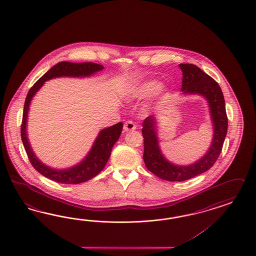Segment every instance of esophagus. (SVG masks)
Segmentation results:
<instances>
[{"mask_svg":"<svg viewBox=\"0 0 256 256\" xmlns=\"http://www.w3.org/2000/svg\"><path fill=\"white\" fill-rule=\"evenodd\" d=\"M136 130V124H134L132 121L128 120L124 122V132H130V130Z\"/></svg>","mask_w":256,"mask_h":256,"instance_id":"esophagus-1","label":"esophagus"}]
</instances>
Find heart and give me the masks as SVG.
Returning a JSON list of instances; mask_svg holds the SVG:
<instances>
[{
	"label": "heart",
	"mask_w": 256,
	"mask_h": 256,
	"mask_svg": "<svg viewBox=\"0 0 256 256\" xmlns=\"http://www.w3.org/2000/svg\"><path fill=\"white\" fill-rule=\"evenodd\" d=\"M161 90V83L158 80H147L138 86L132 88L128 92V96L132 98L142 100L156 95Z\"/></svg>",
	"instance_id": "obj_1"
}]
</instances>
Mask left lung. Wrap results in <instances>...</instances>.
Returning a JSON list of instances; mask_svg holds the SVG:
<instances>
[{"mask_svg":"<svg viewBox=\"0 0 256 256\" xmlns=\"http://www.w3.org/2000/svg\"><path fill=\"white\" fill-rule=\"evenodd\" d=\"M182 72V88L184 94L200 95L206 98L214 126V138L207 152L196 162L188 166H179L170 162L159 147L158 120L154 116L142 122L144 160L151 172L170 182H182L208 170L220 156L228 133V116L224 98L221 88L206 72L194 64H180Z\"/></svg>","mask_w":256,"mask_h":256,"instance_id":"8db88e82","label":"left lung"}]
</instances>
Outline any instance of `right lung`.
<instances>
[{"instance_id":"right-lung-1","label":"right lung","mask_w":256,"mask_h":256,"mask_svg":"<svg viewBox=\"0 0 256 256\" xmlns=\"http://www.w3.org/2000/svg\"><path fill=\"white\" fill-rule=\"evenodd\" d=\"M104 68L102 65H100L97 63H72L68 62L58 63L42 76L28 92V95L26 97V100L24 104V110H23V118H22V124H21V138L32 166L42 176L48 178L50 180L58 182L60 184H81L94 178L104 170L108 159L110 158L112 149L120 137V134L123 130V124L122 122H119L118 124L102 130L98 133L88 154L76 166H70L69 168H65V170L53 168L44 165L41 160H39V158L35 156L34 152L30 144L26 128H27V118H28V108H30V102L32 98L34 97L36 92L44 86V82L48 81L52 78L63 77V76L80 77V78L90 77L98 72L102 70Z\"/></svg>"}]
</instances>
